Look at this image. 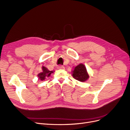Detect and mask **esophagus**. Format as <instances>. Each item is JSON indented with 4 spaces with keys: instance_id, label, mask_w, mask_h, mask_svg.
I'll return each instance as SVG.
<instances>
[{
    "instance_id": "obj_1",
    "label": "esophagus",
    "mask_w": 130,
    "mask_h": 130,
    "mask_svg": "<svg viewBox=\"0 0 130 130\" xmlns=\"http://www.w3.org/2000/svg\"><path fill=\"white\" fill-rule=\"evenodd\" d=\"M58 69H61V70H64V69H65V67H64L63 65H60L59 66H58Z\"/></svg>"
}]
</instances>
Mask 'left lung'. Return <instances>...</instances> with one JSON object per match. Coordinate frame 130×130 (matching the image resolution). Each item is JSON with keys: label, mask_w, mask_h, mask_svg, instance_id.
<instances>
[{"label": "left lung", "mask_w": 130, "mask_h": 130, "mask_svg": "<svg viewBox=\"0 0 130 130\" xmlns=\"http://www.w3.org/2000/svg\"><path fill=\"white\" fill-rule=\"evenodd\" d=\"M72 76L75 79L82 82L86 81L89 77L85 66L82 64L78 65L74 68Z\"/></svg>", "instance_id": "obj_1"}]
</instances>
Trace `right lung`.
Instances as JSON below:
<instances>
[{"label": "right lung", "mask_w": 130, "mask_h": 130, "mask_svg": "<svg viewBox=\"0 0 130 130\" xmlns=\"http://www.w3.org/2000/svg\"><path fill=\"white\" fill-rule=\"evenodd\" d=\"M42 69L43 72L39 73L38 75V77L39 79L40 80H44L46 77H49L50 76V74L53 72L52 71H48L46 68H45V67L44 66L42 68Z\"/></svg>", "instance_id": "obj_1"}]
</instances>
